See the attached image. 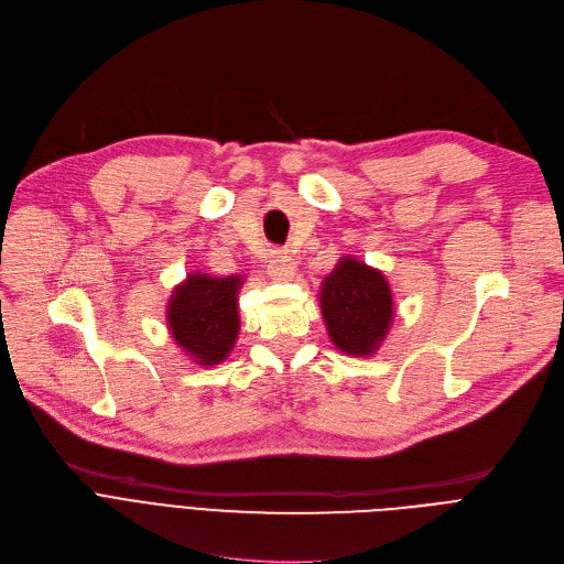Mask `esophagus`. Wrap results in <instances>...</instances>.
<instances>
[{
	"mask_svg": "<svg viewBox=\"0 0 564 564\" xmlns=\"http://www.w3.org/2000/svg\"><path fill=\"white\" fill-rule=\"evenodd\" d=\"M268 273H271V278L275 280H291L296 275V261L282 252H273L268 257Z\"/></svg>",
	"mask_w": 564,
	"mask_h": 564,
	"instance_id": "esophagus-1",
	"label": "esophagus"
}]
</instances>
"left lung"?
I'll list each match as a JSON object with an SVG mask.
<instances>
[{
	"label": "left lung",
	"instance_id": "left-lung-1",
	"mask_svg": "<svg viewBox=\"0 0 564 564\" xmlns=\"http://www.w3.org/2000/svg\"><path fill=\"white\" fill-rule=\"evenodd\" d=\"M318 307L330 341L354 358L377 354L394 321L386 275L351 254L341 257L321 282Z\"/></svg>",
	"mask_w": 564,
	"mask_h": 564
}]
</instances>
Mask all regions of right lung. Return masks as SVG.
Masks as SVG:
<instances>
[{
    "label": "right lung",
    "instance_id": "obj_1",
    "mask_svg": "<svg viewBox=\"0 0 564 564\" xmlns=\"http://www.w3.org/2000/svg\"><path fill=\"white\" fill-rule=\"evenodd\" d=\"M243 275H185L167 301V328L181 354L195 365L213 367L227 360L238 339V291Z\"/></svg>",
    "mask_w": 564,
    "mask_h": 564
}]
</instances>
